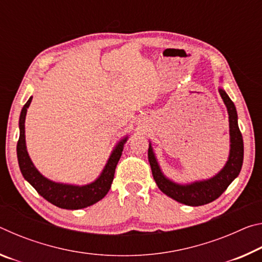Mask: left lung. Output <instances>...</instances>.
Masks as SVG:
<instances>
[{
    "label": "left lung",
    "instance_id": "obj_1",
    "mask_svg": "<svg viewBox=\"0 0 262 262\" xmlns=\"http://www.w3.org/2000/svg\"><path fill=\"white\" fill-rule=\"evenodd\" d=\"M220 95L225 106H227L229 113L230 141H231L230 145H231V149H230L229 161L225 164L223 170L215 176L214 178L185 186L172 183L163 176L156 158H155L151 145H149L148 158L150 166H151L154 179L156 181L158 188L164 194H166L167 196L172 198L173 200L180 203H184V205L198 207L215 201L229 187V185L232 183L234 178L238 177L239 172L242 170L244 159V143L243 135L238 127L237 111L232 100L229 98V96L225 94L224 90L220 89Z\"/></svg>",
    "mask_w": 262,
    "mask_h": 262
}]
</instances>
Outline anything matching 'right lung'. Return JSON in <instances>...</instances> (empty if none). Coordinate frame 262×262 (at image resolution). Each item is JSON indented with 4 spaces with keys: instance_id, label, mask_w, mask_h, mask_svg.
<instances>
[{
    "instance_id": "obj_1",
    "label": "right lung",
    "mask_w": 262,
    "mask_h": 262,
    "mask_svg": "<svg viewBox=\"0 0 262 262\" xmlns=\"http://www.w3.org/2000/svg\"><path fill=\"white\" fill-rule=\"evenodd\" d=\"M32 100V97L26 101L23 110L20 112L19 118V139L17 143V157H18V164L21 174L29 183L33 186L34 189L41 195V196L62 209H82L89 206L95 205L96 202L101 200L111 188L112 181L114 178L115 167L119 159L121 157L123 143L126 140H122L115 149L108 159L107 164L101 172V174L95 183L86 186H73V185H63L56 184L53 181L46 179L39 173L37 168L31 162L29 154L26 151L25 145V115L29 106Z\"/></svg>"
}]
</instances>
